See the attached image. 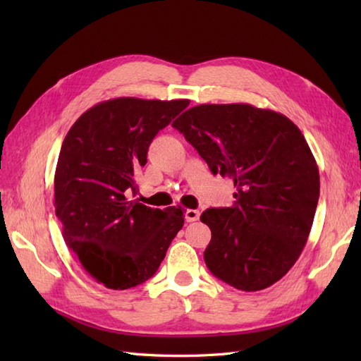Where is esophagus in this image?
Wrapping results in <instances>:
<instances>
[{"instance_id": "1", "label": "esophagus", "mask_w": 361, "mask_h": 361, "mask_svg": "<svg viewBox=\"0 0 361 361\" xmlns=\"http://www.w3.org/2000/svg\"><path fill=\"white\" fill-rule=\"evenodd\" d=\"M198 217H200V212H198L197 209H188L185 212L186 221H195V220H198Z\"/></svg>"}]
</instances>
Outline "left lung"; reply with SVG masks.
Wrapping results in <instances>:
<instances>
[{"mask_svg":"<svg viewBox=\"0 0 361 361\" xmlns=\"http://www.w3.org/2000/svg\"><path fill=\"white\" fill-rule=\"evenodd\" d=\"M172 127L185 135L214 175L234 181L231 208L206 209L209 271L234 288L273 286L307 243L319 198V172L293 122L250 104H203Z\"/></svg>","mask_w":361,"mask_h":361,"instance_id":"obj_1","label":"left lung"}]
</instances>
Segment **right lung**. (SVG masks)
Here are the masks:
<instances>
[{"instance_id":"obj_1","label":"right lung","mask_w":361,"mask_h":361,"mask_svg":"<svg viewBox=\"0 0 361 361\" xmlns=\"http://www.w3.org/2000/svg\"><path fill=\"white\" fill-rule=\"evenodd\" d=\"M188 99L118 97L91 106L65 136L54 176V206L65 243L91 278L127 290L157 273L185 224L178 208L153 209L127 200L135 171L147 163L159 130Z\"/></svg>"}]
</instances>
